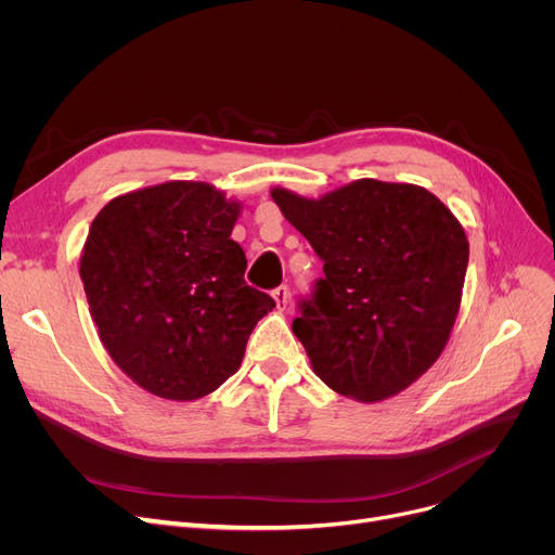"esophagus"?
<instances>
[{
    "mask_svg": "<svg viewBox=\"0 0 555 555\" xmlns=\"http://www.w3.org/2000/svg\"><path fill=\"white\" fill-rule=\"evenodd\" d=\"M272 297L276 301V308L279 310H285L287 308V301H289V289L287 285H279L276 289H272Z\"/></svg>",
    "mask_w": 555,
    "mask_h": 555,
    "instance_id": "esophagus-1",
    "label": "esophagus"
}]
</instances>
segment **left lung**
I'll return each mask as SVG.
<instances>
[{
    "label": "left lung",
    "instance_id": "1",
    "mask_svg": "<svg viewBox=\"0 0 555 555\" xmlns=\"http://www.w3.org/2000/svg\"><path fill=\"white\" fill-rule=\"evenodd\" d=\"M324 260L293 331L337 393L377 402L439 360L461 306L470 245L446 204L414 184L358 180L319 199L272 189Z\"/></svg>",
    "mask_w": 555,
    "mask_h": 555
}]
</instances>
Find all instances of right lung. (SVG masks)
I'll return each mask as SVG.
<instances>
[{"label":"right lung","mask_w":555,"mask_h":555,"mask_svg":"<svg viewBox=\"0 0 555 555\" xmlns=\"http://www.w3.org/2000/svg\"><path fill=\"white\" fill-rule=\"evenodd\" d=\"M238 214L207 182H166L94 218L80 254L87 304L109 358L145 391L180 402L216 391L276 306L245 283Z\"/></svg>","instance_id":"right-lung-1"}]
</instances>
